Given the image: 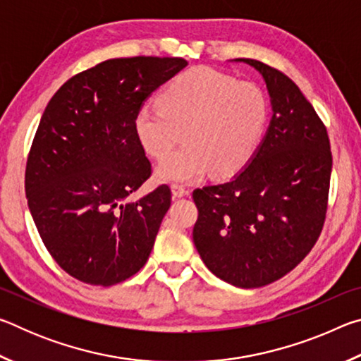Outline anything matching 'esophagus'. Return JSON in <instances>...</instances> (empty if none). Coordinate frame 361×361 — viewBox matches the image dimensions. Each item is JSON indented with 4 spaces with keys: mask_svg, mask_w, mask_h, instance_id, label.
I'll list each match as a JSON object with an SVG mask.
<instances>
[{
    "mask_svg": "<svg viewBox=\"0 0 361 361\" xmlns=\"http://www.w3.org/2000/svg\"><path fill=\"white\" fill-rule=\"evenodd\" d=\"M172 194L175 197H185V195H188V191L181 185H172Z\"/></svg>",
    "mask_w": 361,
    "mask_h": 361,
    "instance_id": "obj_1",
    "label": "esophagus"
}]
</instances>
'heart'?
Segmentation results:
<instances>
[{
    "mask_svg": "<svg viewBox=\"0 0 361 361\" xmlns=\"http://www.w3.org/2000/svg\"><path fill=\"white\" fill-rule=\"evenodd\" d=\"M269 114L258 85L210 68L176 76L159 105L135 114V133L149 156L164 159L183 132L187 145L157 167L162 181H192L213 169L218 176L240 170L253 156Z\"/></svg>",
    "mask_w": 361,
    "mask_h": 361,
    "instance_id": "1",
    "label": "heart"
}]
</instances>
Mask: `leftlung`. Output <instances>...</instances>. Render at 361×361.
I'll list each match as a JSON object with an SVG mask.
<instances>
[{
	"instance_id": "1",
	"label": "left lung",
	"mask_w": 361,
	"mask_h": 361,
	"mask_svg": "<svg viewBox=\"0 0 361 361\" xmlns=\"http://www.w3.org/2000/svg\"><path fill=\"white\" fill-rule=\"evenodd\" d=\"M264 79L272 118L239 173L195 189L192 239L205 266L239 288H259L293 271L319 239L333 159L315 109L288 76L235 59Z\"/></svg>"
}]
</instances>
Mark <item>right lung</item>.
<instances>
[{
	"label": "right lung",
	"instance_id": "right-lung-1",
	"mask_svg": "<svg viewBox=\"0 0 361 361\" xmlns=\"http://www.w3.org/2000/svg\"><path fill=\"white\" fill-rule=\"evenodd\" d=\"M186 65L176 57L105 60L68 79L47 103L25 192L42 242L71 277L109 286L148 261L172 192L162 185L129 199L151 175L133 122Z\"/></svg>",
	"mask_w": 361,
	"mask_h": 361
}]
</instances>
